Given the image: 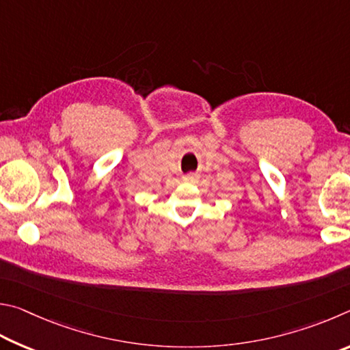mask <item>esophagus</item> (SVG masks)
I'll return each mask as SVG.
<instances>
[{
    "mask_svg": "<svg viewBox=\"0 0 350 350\" xmlns=\"http://www.w3.org/2000/svg\"><path fill=\"white\" fill-rule=\"evenodd\" d=\"M198 178V176H197V174H187L186 176H185V181H195V180H197Z\"/></svg>",
    "mask_w": 350,
    "mask_h": 350,
    "instance_id": "1",
    "label": "esophagus"
}]
</instances>
